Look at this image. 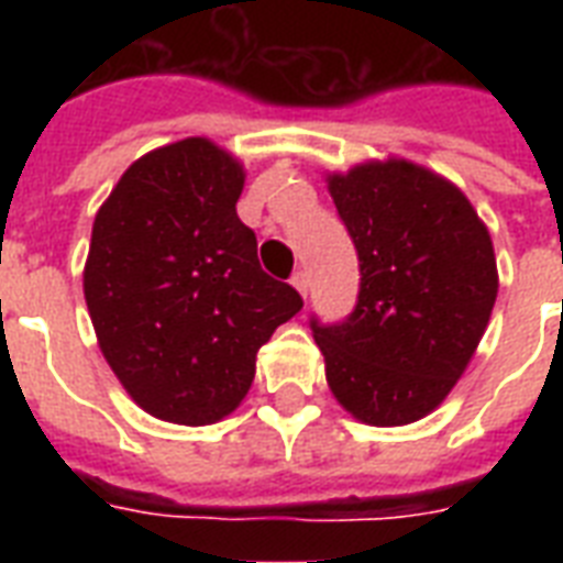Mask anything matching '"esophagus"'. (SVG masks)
Returning <instances> with one entry per match:
<instances>
[{
	"instance_id": "esophagus-1",
	"label": "esophagus",
	"mask_w": 563,
	"mask_h": 563,
	"mask_svg": "<svg viewBox=\"0 0 563 563\" xmlns=\"http://www.w3.org/2000/svg\"><path fill=\"white\" fill-rule=\"evenodd\" d=\"M291 286H295V289H298L300 295L307 298V295H309V274L307 272L295 274V277H291Z\"/></svg>"
}]
</instances>
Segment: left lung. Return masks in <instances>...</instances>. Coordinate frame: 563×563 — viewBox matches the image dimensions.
Here are the masks:
<instances>
[{
  "label": "left lung",
  "instance_id": "left-lung-1",
  "mask_svg": "<svg viewBox=\"0 0 563 563\" xmlns=\"http://www.w3.org/2000/svg\"><path fill=\"white\" fill-rule=\"evenodd\" d=\"M324 180L362 272L353 316L312 321L327 385L360 423L406 427L446 400L488 330L499 289L488 224L453 180L402 157Z\"/></svg>",
  "mask_w": 563,
  "mask_h": 563
}]
</instances>
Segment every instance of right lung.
I'll return each mask as SVG.
<instances>
[{"label": "right lung", "instance_id": "obj_1", "mask_svg": "<svg viewBox=\"0 0 563 563\" xmlns=\"http://www.w3.org/2000/svg\"><path fill=\"white\" fill-rule=\"evenodd\" d=\"M245 166L207 136L136 157L92 221L84 300L96 342L152 418L210 427L245 400L256 351L303 300L268 277L236 216Z\"/></svg>", "mask_w": 563, "mask_h": 563}]
</instances>
